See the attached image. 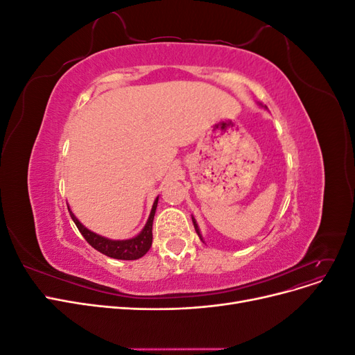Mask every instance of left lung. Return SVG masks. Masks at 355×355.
I'll return each mask as SVG.
<instances>
[{
    "mask_svg": "<svg viewBox=\"0 0 355 355\" xmlns=\"http://www.w3.org/2000/svg\"><path fill=\"white\" fill-rule=\"evenodd\" d=\"M261 105V103H259ZM262 106V105H261ZM192 223H194V228H196V231H197V234H198V237H200V240L204 243V240H202V235H201V232H200V227H198V223H197V220H196V218L192 216Z\"/></svg>",
    "mask_w": 355,
    "mask_h": 355,
    "instance_id": "obj_1",
    "label": "left lung"
}]
</instances>
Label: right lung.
<instances>
[{"label":"right lung","mask_w":355,"mask_h":355,"mask_svg":"<svg viewBox=\"0 0 355 355\" xmlns=\"http://www.w3.org/2000/svg\"><path fill=\"white\" fill-rule=\"evenodd\" d=\"M157 204H158V197L155 198L151 213H149V218L145 223L144 230L139 232L137 235L132 239L127 240H111L106 239L103 235L96 234L93 231H90L89 228H85L84 225L77 219V216L71 211L69 206V214L73 220V223L77 225L78 231L81 232L83 237L85 239L92 247H94L96 250L114 257V259H121V261H136L139 257H142L144 254H146V252L151 249L153 245V222H154V216H155V210H157Z\"/></svg>","instance_id":"1"}]
</instances>
